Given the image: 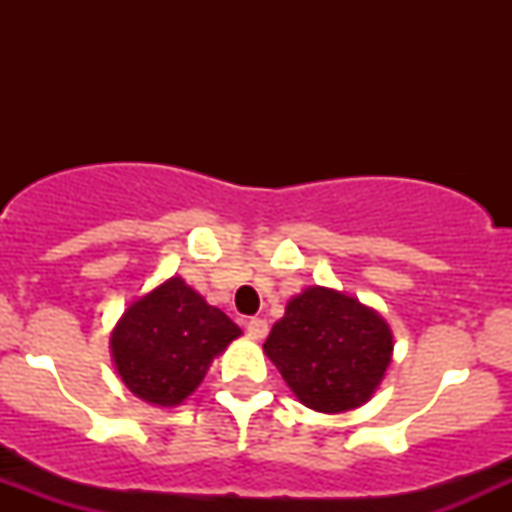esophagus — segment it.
<instances>
[{
	"mask_svg": "<svg viewBox=\"0 0 512 512\" xmlns=\"http://www.w3.org/2000/svg\"><path fill=\"white\" fill-rule=\"evenodd\" d=\"M245 329H247V334H250L252 339H265L267 337V322L265 319H260V317H250L245 322Z\"/></svg>",
	"mask_w": 512,
	"mask_h": 512,
	"instance_id": "esophagus-1",
	"label": "esophagus"
}]
</instances>
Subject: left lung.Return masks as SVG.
Returning <instances> with one entry per match:
<instances>
[{"instance_id":"1","label":"left lung","mask_w":512,"mask_h":512,"mask_svg":"<svg viewBox=\"0 0 512 512\" xmlns=\"http://www.w3.org/2000/svg\"><path fill=\"white\" fill-rule=\"evenodd\" d=\"M394 352L391 329L359 299L309 287L287 302L265 354L304 406L342 414L366 404Z\"/></svg>"}]
</instances>
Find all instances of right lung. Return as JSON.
Listing matches in <instances>:
<instances>
[{"mask_svg": "<svg viewBox=\"0 0 512 512\" xmlns=\"http://www.w3.org/2000/svg\"><path fill=\"white\" fill-rule=\"evenodd\" d=\"M240 327L180 277L136 299L111 337L123 384L156 406H178L208 374Z\"/></svg>", "mask_w": 512, "mask_h": 512, "instance_id": "1", "label": "right lung"}]
</instances>
